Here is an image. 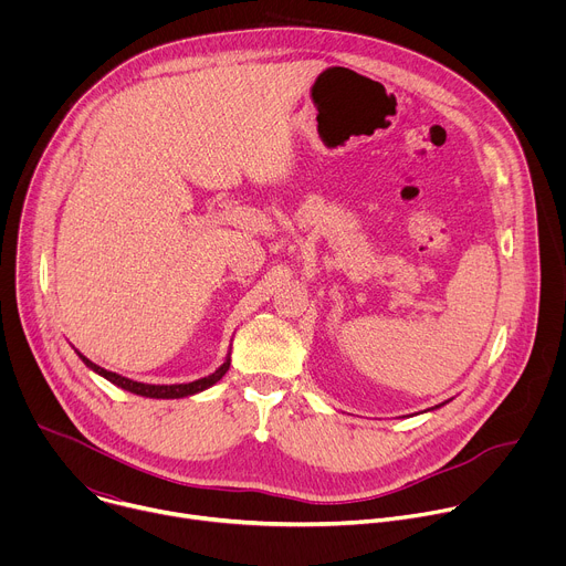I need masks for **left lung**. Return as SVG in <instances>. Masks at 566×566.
<instances>
[{
	"label": "left lung",
	"mask_w": 566,
	"mask_h": 566,
	"mask_svg": "<svg viewBox=\"0 0 566 566\" xmlns=\"http://www.w3.org/2000/svg\"><path fill=\"white\" fill-rule=\"evenodd\" d=\"M450 400H452V398H450ZM450 400H443V402H439V406H434V408H432V410H437V408H441V406H446V402H450ZM432 410H430V412H432Z\"/></svg>",
	"instance_id": "obj_1"
}]
</instances>
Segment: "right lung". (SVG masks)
Wrapping results in <instances>:
<instances>
[{"label": "right lung", "instance_id": "1", "mask_svg": "<svg viewBox=\"0 0 566 566\" xmlns=\"http://www.w3.org/2000/svg\"><path fill=\"white\" fill-rule=\"evenodd\" d=\"M75 354L80 356V360H83L92 371H96L98 376L107 378L109 382H114L116 387L125 389V391H132V394H138V396H145V398H186V396H192V394H199L208 387H212L217 380H221V376L228 371L230 367V352L223 360V365L219 369H214L210 376H203L199 380H192V382H179V385H149V382H138V380H132V378H125L116 371H109V369H103L101 365L92 363L87 356L80 354L75 349Z\"/></svg>", "mask_w": 566, "mask_h": 566}]
</instances>
